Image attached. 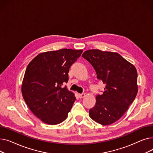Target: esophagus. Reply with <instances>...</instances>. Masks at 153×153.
Returning <instances> with one entry per match:
<instances>
[{
	"label": "esophagus",
	"instance_id": "esophagus-1",
	"mask_svg": "<svg viewBox=\"0 0 153 153\" xmlns=\"http://www.w3.org/2000/svg\"><path fill=\"white\" fill-rule=\"evenodd\" d=\"M78 95H79V97L80 98V99H82V98H84L85 96V94H84V93H82V94H78Z\"/></svg>",
	"mask_w": 153,
	"mask_h": 153
}]
</instances>
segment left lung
I'll use <instances>...</instances> for the list:
<instances>
[{"label": "left lung", "instance_id": "obj_1", "mask_svg": "<svg viewBox=\"0 0 153 153\" xmlns=\"http://www.w3.org/2000/svg\"><path fill=\"white\" fill-rule=\"evenodd\" d=\"M82 57L91 63L97 79L106 85L103 94L96 96L95 105L89 110L90 117L103 125L117 122L137 95V71L117 53L89 50Z\"/></svg>", "mask_w": 153, "mask_h": 153}]
</instances>
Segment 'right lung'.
I'll use <instances>...</instances> for the list:
<instances>
[{"instance_id": "right-lung-1", "label": "right lung", "mask_w": 153, "mask_h": 153, "mask_svg": "<svg viewBox=\"0 0 153 153\" xmlns=\"http://www.w3.org/2000/svg\"><path fill=\"white\" fill-rule=\"evenodd\" d=\"M82 50L61 49L40 53L27 66L22 92L33 114L45 123L57 125L68 117L76 100L64 83L68 72Z\"/></svg>"}]
</instances>
